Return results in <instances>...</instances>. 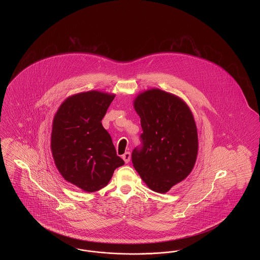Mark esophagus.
I'll return each mask as SVG.
<instances>
[{"label":"esophagus","instance_id":"obj_1","mask_svg":"<svg viewBox=\"0 0 260 260\" xmlns=\"http://www.w3.org/2000/svg\"><path fill=\"white\" fill-rule=\"evenodd\" d=\"M122 158H123V160H124V162H125V164H127L128 161H131V153H129V152H125L124 155L122 156Z\"/></svg>","mask_w":260,"mask_h":260}]
</instances>
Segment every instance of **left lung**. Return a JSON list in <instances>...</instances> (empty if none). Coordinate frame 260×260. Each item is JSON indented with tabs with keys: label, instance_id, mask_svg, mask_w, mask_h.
I'll list each match as a JSON object with an SVG mask.
<instances>
[{
	"label": "left lung",
	"instance_id": "8db88e82",
	"mask_svg": "<svg viewBox=\"0 0 260 260\" xmlns=\"http://www.w3.org/2000/svg\"><path fill=\"white\" fill-rule=\"evenodd\" d=\"M134 106L143 131L142 145L132 154L134 167L151 190L167 193L185 179L196 162L193 114L182 99L159 88L139 93Z\"/></svg>",
	"mask_w": 260,
	"mask_h": 260
}]
</instances>
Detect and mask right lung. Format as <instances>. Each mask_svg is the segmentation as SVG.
Listing matches in <instances>:
<instances>
[{"mask_svg": "<svg viewBox=\"0 0 260 260\" xmlns=\"http://www.w3.org/2000/svg\"><path fill=\"white\" fill-rule=\"evenodd\" d=\"M114 94L90 90L63 101L52 122L50 149L63 178L86 192L105 187L124 161L101 120Z\"/></svg>", "mask_w": 260, "mask_h": 260, "instance_id": "right-lung-1", "label": "right lung"}]
</instances>
